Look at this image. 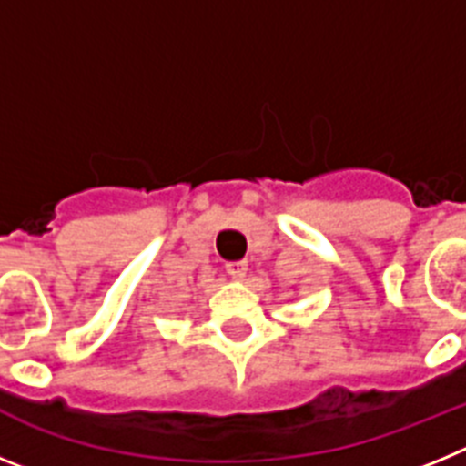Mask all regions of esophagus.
<instances>
[{"label":"esophagus","mask_w":466,"mask_h":466,"mask_svg":"<svg viewBox=\"0 0 466 466\" xmlns=\"http://www.w3.org/2000/svg\"><path fill=\"white\" fill-rule=\"evenodd\" d=\"M226 270H228L230 278L242 279V278H245V273H247V261H230V263H226Z\"/></svg>","instance_id":"esophagus-1"}]
</instances>
